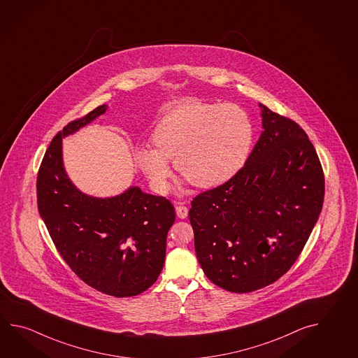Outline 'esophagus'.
<instances>
[{
  "mask_svg": "<svg viewBox=\"0 0 358 358\" xmlns=\"http://www.w3.org/2000/svg\"><path fill=\"white\" fill-rule=\"evenodd\" d=\"M176 214H177L178 218H187L189 209H187V206H185V205H177V206H176Z\"/></svg>",
  "mask_w": 358,
  "mask_h": 358,
  "instance_id": "1",
  "label": "esophagus"
}]
</instances>
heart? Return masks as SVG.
I'll use <instances>...</instances> for the list:
<instances>
[{"instance_id": "1", "label": "heart", "mask_w": 358, "mask_h": 358, "mask_svg": "<svg viewBox=\"0 0 358 358\" xmlns=\"http://www.w3.org/2000/svg\"><path fill=\"white\" fill-rule=\"evenodd\" d=\"M153 148L140 146L135 162L152 189L164 195L172 171L191 185L213 189L240 172L254 143V124L236 104L183 101L168 110L152 131Z\"/></svg>"}]
</instances>
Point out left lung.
Here are the masks:
<instances>
[{
	"mask_svg": "<svg viewBox=\"0 0 358 358\" xmlns=\"http://www.w3.org/2000/svg\"><path fill=\"white\" fill-rule=\"evenodd\" d=\"M259 107L264 131L245 166L194 197L189 212L205 275L229 292H252L285 274L324 203V173L306 132Z\"/></svg>",
	"mask_w": 358,
	"mask_h": 358,
	"instance_id": "1",
	"label": "left lung"
}]
</instances>
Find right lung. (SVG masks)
Instances as JSON below:
<instances>
[{
  "mask_svg": "<svg viewBox=\"0 0 358 358\" xmlns=\"http://www.w3.org/2000/svg\"><path fill=\"white\" fill-rule=\"evenodd\" d=\"M108 108L103 104L66 124L48 146L37 177V203L52 241L73 273L99 292L131 297L159 277L173 205L131 186L112 197L90 196L69 178L62 139Z\"/></svg>",
  "mask_w": 358,
  "mask_h": 358,
  "instance_id": "add662e5",
  "label": "right lung"
}]
</instances>
